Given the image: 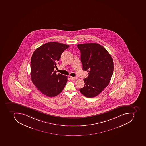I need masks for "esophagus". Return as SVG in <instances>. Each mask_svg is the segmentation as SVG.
Returning a JSON list of instances; mask_svg holds the SVG:
<instances>
[{"label": "esophagus", "instance_id": "1", "mask_svg": "<svg viewBox=\"0 0 146 146\" xmlns=\"http://www.w3.org/2000/svg\"><path fill=\"white\" fill-rule=\"evenodd\" d=\"M70 77L71 80H76V79H77V78H76V77H75L70 76Z\"/></svg>", "mask_w": 146, "mask_h": 146}]
</instances>
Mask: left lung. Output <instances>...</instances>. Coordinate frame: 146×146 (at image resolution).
Here are the masks:
<instances>
[{
    "label": "left lung",
    "mask_w": 146,
    "mask_h": 146,
    "mask_svg": "<svg viewBox=\"0 0 146 146\" xmlns=\"http://www.w3.org/2000/svg\"><path fill=\"white\" fill-rule=\"evenodd\" d=\"M80 50L84 70H87L85 84L80 91L84 96L93 98L100 94L109 85L114 70L113 60L107 50L97 43L77 45Z\"/></svg>",
    "instance_id": "obj_1"
}]
</instances>
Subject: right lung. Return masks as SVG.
I'll return each mask as SVG.
<instances>
[{"label": "right lung", "mask_w": 146, "mask_h": 146, "mask_svg": "<svg viewBox=\"0 0 146 146\" xmlns=\"http://www.w3.org/2000/svg\"><path fill=\"white\" fill-rule=\"evenodd\" d=\"M69 45L50 42L36 49L31 59V80L37 89L45 96H56L60 93L67 81V76L54 70L64 51Z\"/></svg>", "instance_id": "add662e5"}]
</instances>
